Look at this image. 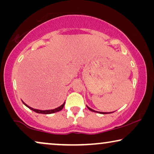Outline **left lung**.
I'll return each instance as SVG.
<instances>
[{
	"label": "left lung",
	"mask_w": 154,
	"mask_h": 154,
	"mask_svg": "<svg viewBox=\"0 0 154 154\" xmlns=\"http://www.w3.org/2000/svg\"><path fill=\"white\" fill-rule=\"evenodd\" d=\"M87 107H88V109H89V110H90L91 111H93V112H96V113H101V114H106V113H108V112H100V111H94V110H93V109H90V107H88V106H87ZM113 113V112H109V113Z\"/></svg>",
	"instance_id": "8db88e82"
}]
</instances>
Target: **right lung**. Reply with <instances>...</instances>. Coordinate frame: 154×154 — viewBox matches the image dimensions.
Instances as JSON below:
<instances>
[{"label": "right lung", "mask_w": 154, "mask_h": 154, "mask_svg": "<svg viewBox=\"0 0 154 154\" xmlns=\"http://www.w3.org/2000/svg\"><path fill=\"white\" fill-rule=\"evenodd\" d=\"M22 102H23V104H24L25 105V106L28 107L29 109H30L31 110L35 111V113H42V114H50V113H53L58 112V111H60L62 110V109H63V107H64V104H65V102H64V103H63V104H62L60 106H59V107H57V108H56V109H50V110H39V109H33V108H32V107L28 106V105L25 104V103H24V102H23V101H22Z\"/></svg>", "instance_id": "1"}]
</instances>
